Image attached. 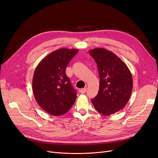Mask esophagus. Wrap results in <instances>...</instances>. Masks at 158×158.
<instances>
[{"label": "esophagus", "instance_id": "34e87169", "mask_svg": "<svg viewBox=\"0 0 158 158\" xmlns=\"http://www.w3.org/2000/svg\"><path fill=\"white\" fill-rule=\"evenodd\" d=\"M80 92L81 94H85L86 92V88H82V89H80Z\"/></svg>", "mask_w": 158, "mask_h": 158}]
</instances>
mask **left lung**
Returning <instances> with one entry per match:
<instances>
[{
	"label": "left lung",
	"mask_w": 158,
	"mask_h": 158,
	"mask_svg": "<svg viewBox=\"0 0 158 158\" xmlns=\"http://www.w3.org/2000/svg\"><path fill=\"white\" fill-rule=\"evenodd\" d=\"M89 53L97 63L100 78L98 94L92 102L99 113L109 116L127 104L133 87L132 74L127 64L111 51L95 48Z\"/></svg>",
	"instance_id": "1"
}]
</instances>
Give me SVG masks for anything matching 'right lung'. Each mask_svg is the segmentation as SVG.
<instances>
[{"label":"right lung","instance_id":"right-lung-1","mask_svg":"<svg viewBox=\"0 0 158 158\" xmlns=\"http://www.w3.org/2000/svg\"><path fill=\"white\" fill-rule=\"evenodd\" d=\"M78 52L76 49L55 50L44 57L35 70L33 95L37 104L51 115H63L76 101V92L66 74V68Z\"/></svg>","mask_w":158,"mask_h":158}]
</instances>
